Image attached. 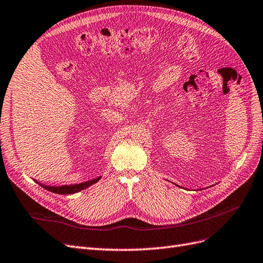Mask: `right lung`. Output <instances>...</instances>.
Instances as JSON below:
<instances>
[{"mask_svg": "<svg viewBox=\"0 0 263 263\" xmlns=\"http://www.w3.org/2000/svg\"><path fill=\"white\" fill-rule=\"evenodd\" d=\"M101 177L96 178V179H92L90 181H86L83 183H79V184H71V185H61V187H49V185H44L41 184L42 187L46 188L47 190L51 191L53 193H58V194H72L75 192L82 191L84 189H86L89 185H91L92 183H96Z\"/></svg>", "mask_w": 263, "mask_h": 263, "instance_id": "add662e5", "label": "right lung"}]
</instances>
